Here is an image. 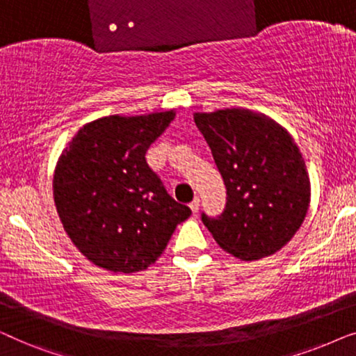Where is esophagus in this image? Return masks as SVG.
I'll list each match as a JSON object with an SVG mask.
<instances>
[{
    "mask_svg": "<svg viewBox=\"0 0 356 356\" xmlns=\"http://www.w3.org/2000/svg\"><path fill=\"white\" fill-rule=\"evenodd\" d=\"M199 202H201V201H199V197H194L193 202L189 204V209H191V211H193L194 213H196V212L199 211Z\"/></svg>",
    "mask_w": 356,
    "mask_h": 356,
    "instance_id": "obj_1",
    "label": "esophagus"
}]
</instances>
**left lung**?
I'll return each mask as SVG.
<instances>
[{
	"mask_svg": "<svg viewBox=\"0 0 356 356\" xmlns=\"http://www.w3.org/2000/svg\"><path fill=\"white\" fill-rule=\"evenodd\" d=\"M194 123L227 188L217 218L202 213L217 245L241 261L275 254L300 230L311 201L306 163L295 139L264 113L233 106L197 111Z\"/></svg>",
	"mask_w": 356,
	"mask_h": 356,
	"instance_id": "left-lung-1",
	"label": "left lung"
}]
</instances>
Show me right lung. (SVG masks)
Listing matches in <instances>:
<instances>
[{
	"instance_id": "obj_1",
	"label": "right lung",
	"mask_w": 356,
	"mask_h": 356,
	"mask_svg": "<svg viewBox=\"0 0 356 356\" xmlns=\"http://www.w3.org/2000/svg\"><path fill=\"white\" fill-rule=\"evenodd\" d=\"M175 115L104 116L82 126L63 149L53 199L72 245L92 264L123 274L147 269L191 216L145 162Z\"/></svg>"
}]
</instances>
